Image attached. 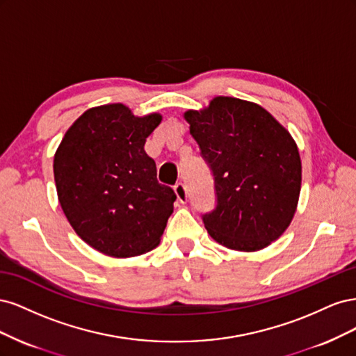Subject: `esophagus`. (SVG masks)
Masks as SVG:
<instances>
[{
	"instance_id": "1",
	"label": "esophagus",
	"mask_w": 356,
	"mask_h": 356,
	"mask_svg": "<svg viewBox=\"0 0 356 356\" xmlns=\"http://www.w3.org/2000/svg\"><path fill=\"white\" fill-rule=\"evenodd\" d=\"M174 191H175V195H177L178 200L181 203L187 202V188H186L184 184H182V182H177V184L174 186Z\"/></svg>"
}]
</instances>
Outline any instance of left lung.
I'll return each instance as SVG.
<instances>
[{
	"label": "left lung",
	"instance_id": "8db88e82",
	"mask_svg": "<svg viewBox=\"0 0 356 356\" xmlns=\"http://www.w3.org/2000/svg\"><path fill=\"white\" fill-rule=\"evenodd\" d=\"M184 118L213 177L217 204L202 215L211 238L245 252L270 245L298 203L301 160L293 136L263 106L229 96Z\"/></svg>",
	"mask_w": 356,
	"mask_h": 356
}]
</instances>
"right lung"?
Here are the masks:
<instances>
[{"instance_id":"right-lung-1","label":"right lung","mask_w":356,"mask_h":356,"mask_svg":"<svg viewBox=\"0 0 356 356\" xmlns=\"http://www.w3.org/2000/svg\"><path fill=\"white\" fill-rule=\"evenodd\" d=\"M157 113L136 117L123 104L83 113L53 160L59 203L80 238L105 255L136 257L160 243L174 190L160 184L147 138Z\"/></svg>"}]
</instances>
